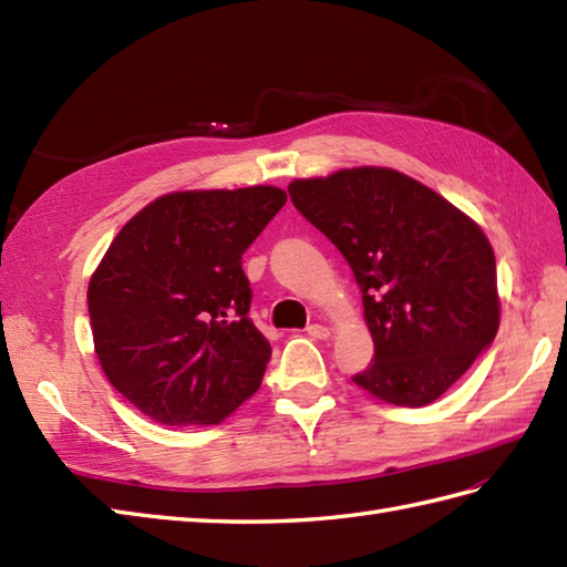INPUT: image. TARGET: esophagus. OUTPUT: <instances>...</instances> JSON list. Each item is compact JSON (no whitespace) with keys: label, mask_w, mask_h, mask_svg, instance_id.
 Returning a JSON list of instances; mask_svg holds the SVG:
<instances>
[{"label":"esophagus","mask_w":567,"mask_h":567,"mask_svg":"<svg viewBox=\"0 0 567 567\" xmlns=\"http://www.w3.org/2000/svg\"><path fill=\"white\" fill-rule=\"evenodd\" d=\"M307 333L311 336V339H319V341H323V339H329V329L323 327V323H309L307 327Z\"/></svg>","instance_id":"esophagus-1"}]
</instances>
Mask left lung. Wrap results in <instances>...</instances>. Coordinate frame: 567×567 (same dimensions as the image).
<instances>
[{"mask_svg":"<svg viewBox=\"0 0 567 567\" xmlns=\"http://www.w3.org/2000/svg\"><path fill=\"white\" fill-rule=\"evenodd\" d=\"M297 212L351 265L375 343L358 388L424 406L461 380L499 329L487 236L436 192L390 167H353L287 187Z\"/></svg>","mask_w":567,"mask_h":567,"instance_id":"obj_1","label":"left lung"}]
</instances>
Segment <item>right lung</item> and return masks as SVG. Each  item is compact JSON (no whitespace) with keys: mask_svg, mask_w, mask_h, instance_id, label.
I'll use <instances>...</instances> for the list:
<instances>
[{"mask_svg":"<svg viewBox=\"0 0 567 567\" xmlns=\"http://www.w3.org/2000/svg\"><path fill=\"white\" fill-rule=\"evenodd\" d=\"M282 189L173 192L141 209L87 290L106 380L165 426H209L258 392L272 348L248 319L240 256L282 209Z\"/></svg>","mask_w":567,"mask_h":567,"instance_id":"add662e5","label":"right lung"}]
</instances>
